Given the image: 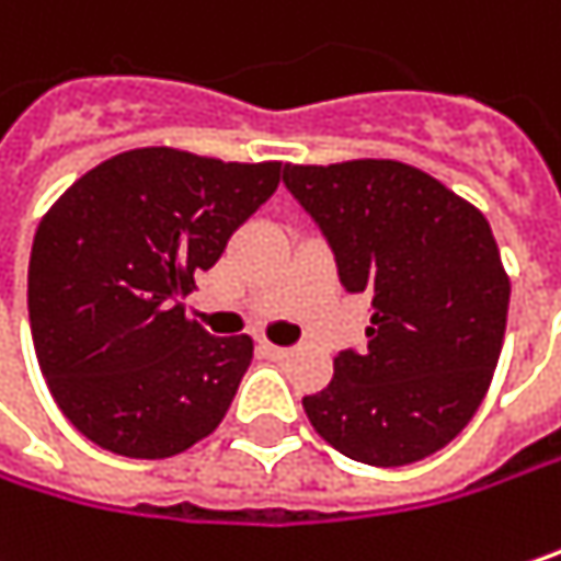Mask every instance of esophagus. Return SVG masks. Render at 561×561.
Listing matches in <instances>:
<instances>
[{"mask_svg":"<svg viewBox=\"0 0 561 561\" xmlns=\"http://www.w3.org/2000/svg\"><path fill=\"white\" fill-rule=\"evenodd\" d=\"M260 353H263L266 359H288V353H291V350H285V346H276V343H266V340H263V343H260Z\"/></svg>","mask_w":561,"mask_h":561,"instance_id":"1","label":"esophagus"}]
</instances>
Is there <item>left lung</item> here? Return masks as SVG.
<instances>
[{"instance_id":"left-lung-1","label":"left lung","mask_w":561,"mask_h":561,"mask_svg":"<svg viewBox=\"0 0 561 561\" xmlns=\"http://www.w3.org/2000/svg\"><path fill=\"white\" fill-rule=\"evenodd\" d=\"M346 291L373 301L366 350H343L305 414L343 456L394 469L433 456L476 417L491 385L511 279L484 215L398 160L285 163Z\"/></svg>"}]
</instances>
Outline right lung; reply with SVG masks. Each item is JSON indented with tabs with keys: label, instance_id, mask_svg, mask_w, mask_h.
Returning a JSON list of instances; mask_svg holds the SVG:
<instances>
[{
	"label": "right lung",
	"instance_id": "right-lung-1",
	"mask_svg": "<svg viewBox=\"0 0 561 561\" xmlns=\"http://www.w3.org/2000/svg\"><path fill=\"white\" fill-rule=\"evenodd\" d=\"M282 163L137 147L79 176L27 263L37 366L64 417L128 459H170L215 431L253 340L185 318L195 273L279 185Z\"/></svg>",
	"mask_w": 561,
	"mask_h": 561
}]
</instances>
